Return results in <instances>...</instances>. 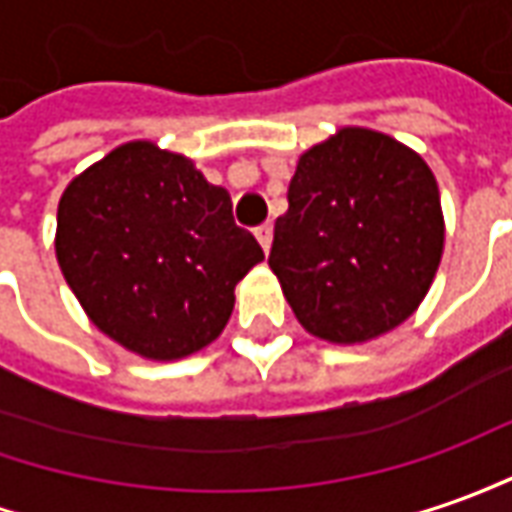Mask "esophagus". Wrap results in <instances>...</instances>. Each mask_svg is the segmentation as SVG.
Listing matches in <instances>:
<instances>
[{
	"label": "esophagus",
	"mask_w": 512,
	"mask_h": 512,
	"mask_svg": "<svg viewBox=\"0 0 512 512\" xmlns=\"http://www.w3.org/2000/svg\"><path fill=\"white\" fill-rule=\"evenodd\" d=\"M257 241H260V246H263V252H269L271 249V241H274V227L271 224H263V227L255 229Z\"/></svg>",
	"instance_id": "obj_1"
}]
</instances>
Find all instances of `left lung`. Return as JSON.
<instances>
[{"label":"left lung","instance_id":"obj_1","mask_svg":"<svg viewBox=\"0 0 512 512\" xmlns=\"http://www.w3.org/2000/svg\"><path fill=\"white\" fill-rule=\"evenodd\" d=\"M443 243L426 159L389 134L344 125L297 159L269 266L311 336L364 344L415 314Z\"/></svg>","mask_w":512,"mask_h":512}]
</instances>
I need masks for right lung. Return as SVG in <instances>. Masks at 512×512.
Wrapping results in <instances>:
<instances>
[{
	"label": "right lung",
	"instance_id": "1",
	"mask_svg": "<svg viewBox=\"0 0 512 512\" xmlns=\"http://www.w3.org/2000/svg\"><path fill=\"white\" fill-rule=\"evenodd\" d=\"M55 257L97 330L142 358L179 361L227 328L235 285L263 249L193 159L131 139L66 184Z\"/></svg>",
	"mask_w": 512,
	"mask_h": 512
}]
</instances>
